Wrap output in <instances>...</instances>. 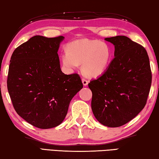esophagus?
<instances>
[{"instance_id":"esophagus-1","label":"esophagus","mask_w":159,"mask_h":159,"mask_svg":"<svg viewBox=\"0 0 159 159\" xmlns=\"http://www.w3.org/2000/svg\"><path fill=\"white\" fill-rule=\"evenodd\" d=\"M82 83L83 84H84V85H87L88 84H89V81H88L85 79H82Z\"/></svg>"}]
</instances>
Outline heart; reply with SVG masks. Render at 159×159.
Listing matches in <instances>:
<instances>
[{"instance_id": "obj_1", "label": "heart", "mask_w": 159, "mask_h": 159, "mask_svg": "<svg viewBox=\"0 0 159 159\" xmlns=\"http://www.w3.org/2000/svg\"><path fill=\"white\" fill-rule=\"evenodd\" d=\"M110 47L97 39H82L70 42L61 61L68 70L77 69L81 64L84 74L89 77H98L104 74L111 59Z\"/></svg>"}]
</instances>
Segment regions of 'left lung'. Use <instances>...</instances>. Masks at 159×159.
Segmentation results:
<instances>
[{
	"instance_id": "left-lung-1",
	"label": "left lung",
	"mask_w": 159,
	"mask_h": 159,
	"mask_svg": "<svg viewBox=\"0 0 159 159\" xmlns=\"http://www.w3.org/2000/svg\"><path fill=\"white\" fill-rule=\"evenodd\" d=\"M114 44L115 58L98 79L89 84L93 115L109 127L122 126L144 107L152 85L147 52L125 36L105 39Z\"/></svg>"
}]
</instances>
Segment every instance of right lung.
Instances as JSON below:
<instances>
[{
  "instance_id": "1",
  "label": "right lung",
  "mask_w": 159,
  "mask_h": 159,
  "mask_svg": "<svg viewBox=\"0 0 159 159\" xmlns=\"http://www.w3.org/2000/svg\"><path fill=\"white\" fill-rule=\"evenodd\" d=\"M64 37L36 35L12 53L7 86L16 112L39 129L59 125L83 88L79 74L66 75L57 52Z\"/></svg>"
}]
</instances>
